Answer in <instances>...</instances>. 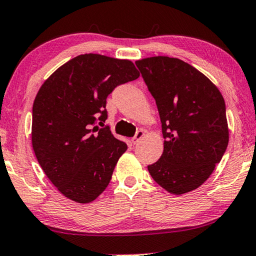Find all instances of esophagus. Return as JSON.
Masks as SVG:
<instances>
[{
	"instance_id": "esophagus-1",
	"label": "esophagus",
	"mask_w": 256,
	"mask_h": 256,
	"mask_svg": "<svg viewBox=\"0 0 256 256\" xmlns=\"http://www.w3.org/2000/svg\"><path fill=\"white\" fill-rule=\"evenodd\" d=\"M144 136V132L142 131V130H139V131L136 133V136L132 138V144H136L141 139H142Z\"/></svg>"
}]
</instances>
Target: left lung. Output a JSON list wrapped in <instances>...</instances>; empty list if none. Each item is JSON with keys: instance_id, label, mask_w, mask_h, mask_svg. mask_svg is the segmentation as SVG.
Here are the masks:
<instances>
[{"instance_id": "8db88e82", "label": "left lung", "mask_w": 256, "mask_h": 256, "mask_svg": "<svg viewBox=\"0 0 256 256\" xmlns=\"http://www.w3.org/2000/svg\"><path fill=\"white\" fill-rule=\"evenodd\" d=\"M156 101L164 152L148 171L174 194L197 189L208 179L228 147L224 99L204 74L178 58L136 62Z\"/></svg>"}]
</instances>
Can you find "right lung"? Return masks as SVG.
<instances>
[{
    "instance_id": "1",
    "label": "right lung",
    "mask_w": 256,
    "mask_h": 256,
    "mask_svg": "<svg viewBox=\"0 0 256 256\" xmlns=\"http://www.w3.org/2000/svg\"><path fill=\"white\" fill-rule=\"evenodd\" d=\"M139 76L130 60L88 54L67 62L42 84L33 104L32 144L64 197L86 204L107 188L128 146L104 126L106 100Z\"/></svg>"
}]
</instances>
